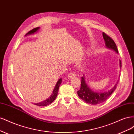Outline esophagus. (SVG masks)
<instances>
[{
  "label": "esophagus",
  "instance_id": "34e87169",
  "mask_svg": "<svg viewBox=\"0 0 134 134\" xmlns=\"http://www.w3.org/2000/svg\"><path fill=\"white\" fill-rule=\"evenodd\" d=\"M76 76V74H75V72H70V73L68 74V77L69 79H73Z\"/></svg>",
  "mask_w": 134,
  "mask_h": 134
}]
</instances>
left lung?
Wrapping results in <instances>:
<instances>
[{"label": "left lung", "instance_id": "1", "mask_svg": "<svg viewBox=\"0 0 134 134\" xmlns=\"http://www.w3.org/2000/svg\"><path fill=\"white\" fill-rule=\"evenodd\" d=\"M103 37L105 41V44L107 48H110L113 50L115 51L117 53H118V50L116 46V44L114 41L106 35L104 32H103ZM120 65L121 67V62H120ZM119 83V80L117 81V83L115 86L113 87L111 90H109L106 92L103 93H97L94 92L91 90V89L88 87L87 84L85 81L84 76L82 77V81H81L80 89L77 92L78 95L82 99H83L84 102L88 104H91L93 105H97L100 104L101 103L104 102L110 96L112 93L116 90L117 84Z\"/></svg>", "mask_w": 134, "mask_h": 134}]
</instances>
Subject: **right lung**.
Here are the masks:
<instances>
[{
	"instance_id": "right-lung-1",
	"label": "right lung",
	"mask_w": 134,
	"mask_h": 134,
	"mask_svg": "<svg viewBox=\"0 0 134 134\" xmlns=\"http://www.w3.org/2000/svg\"><path fill=\"white\" fill-rule=\"evenodd\" d=\"M39 28H40V27H36V28H34V29H32V30L28 32V33H27L26 36L35 34V32H36L39 30ZM62 78H60L58 81V82H57V83H56V86L55 87L54 90L53 92H52V94H51V96L49 97V98H47L46 100L42 101V102H41L37 103H34V104L36 105V106H48V105H49L50 104H51L52 102H53L54 100L55 99L56 97H57V96H58L59 88V87L60 86L61 83H62Z\"/></svg>"
}]
</instances>
